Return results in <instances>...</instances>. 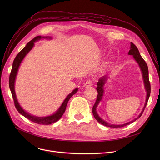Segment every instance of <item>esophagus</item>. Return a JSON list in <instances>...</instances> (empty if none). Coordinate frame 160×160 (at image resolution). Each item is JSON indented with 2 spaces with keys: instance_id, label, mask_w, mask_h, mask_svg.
Returning <instances> with one entry per match:
<instances>
[{
  "instance_id": "esophagus-1",
  "label": "esophagus",
  "mask_w": 160,
  "mask_h": 160,
  "mask_svg": "<svg viewBox=\"0 0 160 160\" xmlns=\"http://www.w3.org/2000/svg\"><path fill=\"white\" fill-rule=\"evenodd\" d=\"M92 83H93V82H92L91 80H88L84 84V86L86 87V88H88V87H90L92 86Z\"/></svg>"
}]
</instances>
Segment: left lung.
<instances>
[{
    "mask_svg": "<svg viewBox=\"0 0 160 160\" xmlns=\"http://www.w3.org/2000/svg\"><path fill=\"white\" fill-rule=\"evenodd\" d=\"M128 54L129 55H132L133 58L135 59V60L138 62V63L139 64V66L140 67V69L141 70L142 74V78H143V82H144V84H145V89L147 92V98H146V102L144 106L143 109H142V110L141 112V113L139 114V115L137 117L136 119H135L134 120H133L132 121L128 122L127 123H125L123 124H119V125H117V124H109L107 122L104 121V120H102L100 117L98 115L97 111H96V108L98 106V104H99L100 100H102V96H103V93H104V83L107 80L108 77L107 76H104V77H102L100 78L97 83V91L98 92V95H97V98L96 100V102L93 107V115L95 117V119L100 122V124H103L104 126H106V127H110V128H121V127H125V126H127L128 124H130V123L134 122L135 121H136L138 119H139V117L142 115V113H143L144 110H145V108L147 106V104L148 102V100L150 95V83L149 82V78H148V66L147 63L145 62V61L143 60V58L141 57V56L140 55V53L139 52V50L137 48V47L134 45L133 43H131V46H130V50H129L128 52Z\"/></svg>",
    "mask_w": 160,
    "mask_h": 160,
    "instance_id": "1",
    "label": "left lung"
}]
</instances>
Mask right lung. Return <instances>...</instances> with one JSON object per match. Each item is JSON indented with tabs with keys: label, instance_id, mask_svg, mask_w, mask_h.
<instances>
[{
	"label": "right lung",
	"instance_id": "obj_1",
	"mask_svg": "<svg viewBox=\"0 0 160 160\" xmlns=\"http://www.w3.org/2000/svg\"><path fill=\"white\" fill-rule=\"evenodd\" d=\"M48 37H46L45 38H47ZM41 38V37L40 36H38L36 38H33V39H32L30 42L27 44V45L25 46L21 51L18 53V54L16 56L15 58L14 59L13 62V65H12V69L10 74V78H9V86H10V91L12 92V95L13 98V101H14V104L15 106L17 109V110L19 112V113H21V115H22L24 117H26L28 119H29L30 121L36 122L37 124H43V125H48V124H50L52 123H54L56 121H58L59 119H60L62 116L63 115V114L64 113L65 109L67 107V102L69 100V99L71 98V97L77 93L78 91V88H76L75 89H74L70 94H69L67 95V98L65 99V100L63 101V102L62 103V106L60 107V108L58 109V110L54 113L52 115L50 116H47V117H36V116H33L32 115L29 113H28L27 112H25L23 109L21 107V106L19 105L18 100H17V97L15 95V89H14V85H15V78H16V75L17 73H18V69L19 67V65L21 63V62L22 61V60L24 59V58L25 57L30 50L33 48V45H34V43L36 42L38 40L40 39ZM49 39H50V38H48Z\"/></svg>",
	"mask_w": 160,
	"mask_h": 160
}]
</instances>
